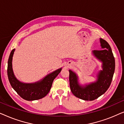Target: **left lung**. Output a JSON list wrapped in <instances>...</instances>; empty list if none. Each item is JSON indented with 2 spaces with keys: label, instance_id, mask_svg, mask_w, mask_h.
Here are the masks:
<instances>
[{
  "label": "left lung",
  "instance_id": "1",
  "mask_svg": "<svg viewBox=\"0 0 124 124\" xmlns=\"http://www.w3.org/2000/svg\"><path fill=\"white\" fill-rule=\"evenodd\" d=\"M102 50H94L95 56L103 62V70L100 71L98 80L85 87L78 84L77 77L69 70V84L71 91L76 97L84 101H94L103 95L111 85L115 69V60L111 48L107 42L101 39Z\"/></svg>",
  "mask_w": 124,
  "mask_h": 124
}]
</instances>
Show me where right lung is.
I'll use <instances>...</instances> for the list:
<instances>
[{
	"label": "right lung",
	"mask_w": 124,
	"mask_h": 124,
	"mask_svg": "<svg viewBox=\"0 0 124 124\" xmlns=\"http://www.w3.org/2000/svg\"><path fill=\"white\" fill-rule=\"evenodd\" d=\"M15 49L12 51L8 60L7 74L10 84L16 93L23 99L35 101L45 97L50 91L54 79L60 72L59 69L47 76L43 80L35 84H23L20 82L15 77L12 70V57Z\"/></svg>",
	"instance_id": "1"
}]
</instances>
